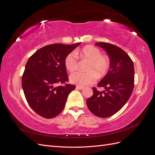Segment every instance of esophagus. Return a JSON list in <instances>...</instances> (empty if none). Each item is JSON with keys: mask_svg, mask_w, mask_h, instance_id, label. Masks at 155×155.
I'll return each instance as SVG.
<instances>
[{"mask_svg": "<svg viewBox=\"0 0 155 155\" xmlns=\"http://www.w3.org/2000/svg\"><path fill=\"white\" fill-rule=\"evenodd\" d=\"M76 88L78 89H80V90H81V89L83 88V87H81V86H76Z\"/></svg>", "mask_w": 155, "mask_h": 155, "instance_id": "esophagus-1", "label": "esophagus"}]
</instances>
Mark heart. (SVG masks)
<instances>
[{"mask_svg":"<svg viewBox=\"0 0 155 155\" xmlns=\"http://www.w3.org/2000/svg\"><path fill=\"white\" fill-rule=\"evenodd\" d=\"M78 55L90 61L87 67L88 72H77L70 76L72 83L78 86H85L94 83L97 76L99 78L105 76L110 68V59L107 56L101 55L100 49L93 46H86L75 52H70L64 58V64L70 72H74L78 67Z\"/></svg>","mask_w":155,"mask_h":155,"instance_id":"1","label":"heart"}]
</instances>
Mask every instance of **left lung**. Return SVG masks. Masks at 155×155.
<instances>
[{"mask_svg":"<svg viewBox=\"0 0 155 155\" xmlns=\"http://www.w3.org/2000/svg\"><path fill=\"white\" fill-rule=\"evenodd\" d=\"M104 49L110 58V68L97 84L105 90L98 91L93 87V95L87 99V105L92 114L108 118L122 108L132 94L134 85V70L132 59L124 50L108 43H96Z\"/></svg>","mask_w":155,"mask_h":155,"instance_id":"1","label":"left lung"}]
</instances>
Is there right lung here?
<instances>
[{"label": "right lung", "instance_id": "1", "mask_svg": "<svg viewBox=\"0 0 155 155\" xmlns=\"http://www.w3.org/2000/svg\"><path fill=\"white\" fill-rule=\"evenodd\" d=\"M79 45H46L28 60L22 76V87L32 110L45 118L59 115L70 92L76 88L67 83L68 77L64 61Z\"/></svg>", "mask_w": 155, "mask_h": 155}]
</instances>
